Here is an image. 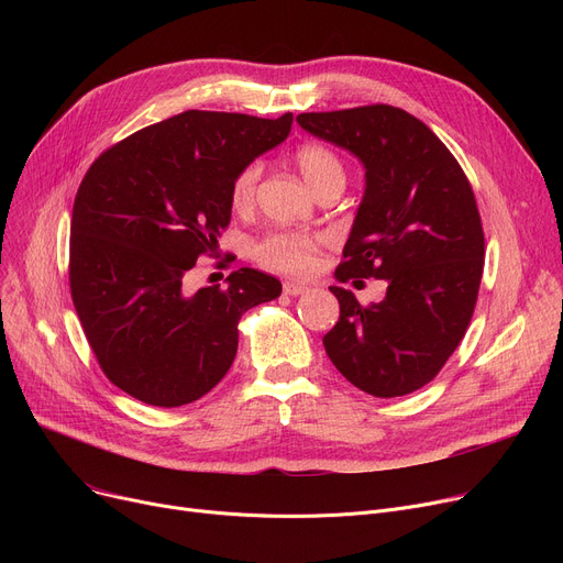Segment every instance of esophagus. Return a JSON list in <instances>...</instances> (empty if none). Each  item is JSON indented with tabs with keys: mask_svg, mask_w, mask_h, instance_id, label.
<instances>
[{
	"mask_svg": "<svg viewBox=\"0 0 563 563\" xmlns=\"http://www.w3.org/2000/svg\"><path fill=\"white\" fill-rule=\"evenodd\" d=\"M283 291L287 294V297H299V294H306V291H308V285L297 283V280H287V283L283 285Z\"/></svg>",
	"mask_w": 563,
	"mask_h": 563,
	"instance_id": "esophagus-1",
	"label": "esophagus"
}]
</instances>
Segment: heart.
<instances>
[{
  "label": "heart",
  "instance_id": "1",
  "mask_svg": "<svg viewBox=\"0 0 563 563\" xmlns=\"http://www.w3.org/2000/svg\"><path fill=\"white\" fill-rule=\"evenodd\" d=\"M294 164L299 166L306 183L319 196L329 189H344L346 168L342 157L333 147L323 143H301L294 151ZM262 177V164L249 162L234 173L230 183V202L236 212H249L255 205L257 185ZM327 246V236L317 232H299V230H274L264 234L253 246V257L280 274L306 276L317 269L321 249Z\"/></svg>",
  "mask_w": 563,
  "mask_h": 563
}]
</instances>
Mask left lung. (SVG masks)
<instances>
[{"instance_id": "obj_1", "label": "left lung", "mask_w": 563, "mask_h": 563, "mask_svg": "<svg viewBox=\"0 0 563 563\" xmlns=\"http://www.w3.org/2000/svg\"><path fill=\"white\" fill-rule=\"evenodd\" d=\"M297 123L365 164L335 276L388 283L386 299L369 306L331 287L340 319L323 349L367 395L416 393L450 361L475 312L486 253L475 191L448 145L399 107L312 111Z\"/></svg>"}]
</instances>
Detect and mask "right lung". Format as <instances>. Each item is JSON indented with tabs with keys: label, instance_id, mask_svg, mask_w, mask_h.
Returning a JSON list of instances; mask_svg holds the SVG:
<instances>
[{
	"label": "right lung",
	"instance_id": "add662e5",
	"mask_svg": "<svg viewBox=\"0 0 563 563\" xmlns=\"http://www.w3.org/2000/svg\"><path fill=\"white\" fill-rule=\"evenodd\" d=\"M291 113L185 111L118 141L91 164L70 223V294L113 386L162 408L210 393L230 369L240 319L280 297V280L242 266L194 297L185 278L217 255L234 173L287 139Z\"/></svg>",
	"mask_w": 563,
	"mask_h": 563
}]
</instances>
